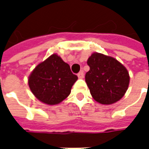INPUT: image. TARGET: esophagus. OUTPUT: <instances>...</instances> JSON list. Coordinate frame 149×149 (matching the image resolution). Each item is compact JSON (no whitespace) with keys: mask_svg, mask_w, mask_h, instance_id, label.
<instances>
[{"mask_svg":"<svg viewBox=\"0 0 149 149\" xmlns=\"http://www.w3.org/2000/svg\"><path fill=\"white\" fill-rule=\"evenodd\" d=\"M78 78H80V79H82V78H84V72L81 71L79 73H78Z\"/></svg>","mask_w":149,"mask_h":149,"instance_id":"esophagus-1","label":"esophagus"}]
</instances>
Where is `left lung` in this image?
<instances>
[{
  "mask_svg": "<svg viewBox=\"0 0 149 149\" xmlns=\"http://www.w3.org/2000/svg\"><path fill=\"white\" fill-rule=\"evenodd\" d=\"M87 64L90 69L85 74V81L97 102L112 104L125 96L130 77L120 62L109 56L93 52Z\"/></svg>",
  "mask_w": 149,
  "mask_h": 149,
  "instance_id": "obj_1",
  "label": "left lung"
}]
</instances>
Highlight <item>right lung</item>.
Masks as SVG:
<instances>
[{"label":"right lung","mask_w":149,"mask_h":149,"mask_svg":"<svg viewBox=\"0 0 149 149\" xmlns=\"http://www.w3.org/2000/svg\"><path fill=\"white\" fill-rule=\"evenodd\" d=\"M78 77L70 67L56 53H53L35 67L28 83L37 99L42 103L54 105L68 97Z\"/></svg>","instance_id":"right-lung-1"}]
</instances>
